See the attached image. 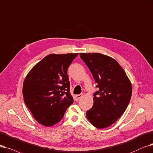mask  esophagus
<instances>
[{"label":"esophagus","instance_id":"obj_1","mask_svg":"<svg viewBox=\"0 0 153 153\" xmlns=\"http://www.w3.org/2000/svg\"><path fill=\"white\" fill-rule=\"evenodd\" d=\"M76 100H79V99H81L82 97V94H77V95H76Z\"/></svg>","mask_w":153,"mask_h":153}]
</instances>
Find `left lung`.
<instances>
[{
	"label": "left lung",
	"instance_id": "8db88e82",
	"mask_svg": "<svg viewBox=\"0 0 153 153\" xmlns=\"http://www.w3.org/2000/svg\"><path fill=\"white\" fill-rule=\"evenodd\" d=\"M96 83L94 104L86 112L90 123L99 129L107 128L120 117L130 102L132 85L124 69L111 57L99 53H80Z\"/></svg>",
	"mask_w": 153,
	"mask_h": 153
}]
</instances>
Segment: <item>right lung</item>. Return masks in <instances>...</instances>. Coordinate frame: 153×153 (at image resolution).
Listing matches in <instances>:
<instances>
[{
	"mask_svg": "<svg viewBox=\"0 0 153 153\" xmlns=\"http://www.w3.org/2000/svg\"><path fill=\"white\" fill-rule=\"evenodd\" d=\"M77 55L49 54L26 76L22 89L24 102L40 124L45 126L57 124L74 102L68 69Z\"/></svg>",
	"mask_w": 153,
	"mask_h": 153,
	"instance_id": "obj_1",
	"label": "right lung"
}]
</instances>
